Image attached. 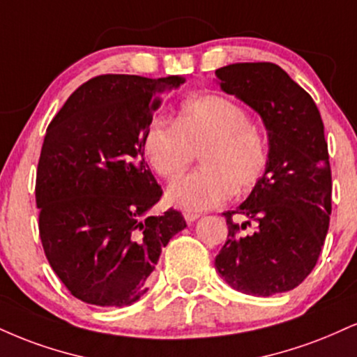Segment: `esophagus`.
I'll return each mask as SVG.
<instances>
[{"instance_id":"esophagus-1","label":"esophagus","mask_w":357,"mask_h":357,"mask_svg":"<svg viewBox=\"0 0 357 357\" xmlns=\"http://www.w3.org/2000/svg\"><path fill=\"white\" fill-rule=\"evenodd\" d=\"M183 216H184V220H186L188 222H191V221H196L197 218L201 216V214L199 213H192V211H184Z\"/></svg>"}]
</instances>
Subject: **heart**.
I'll list each match as a JSON object with an SVG mask.
<instances>
[{"instance_id": "b5f03b06", "label": "heart", "mask_w": 357, "mask_h": 357, "mask_svg": "<svg viewBox=\"0 0 357 357\" xmlns=\"http://www.w3.org/2000/svg\"><path fill=\"white\" fill-rule=\"evenodd\" d=\"M144 154L162 179L181 176L196 154L201 167L167 190V199L186 211H206L251 191L269 165L268 137L248 109L221 94L184 101L174 123L156 119L144 135Z\"/></svg>"}]
</instances>
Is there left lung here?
<instances>
[{
  "instance_id": "left-lung-1",
  "label": "left lung",
  "mask_w": 357,
  "mask_h": 357,
  "mask_svg": "<svg viewBox=\"0 0 357 357\" xmlns=\"http://www.w3.org/2000/svg\"><path fill=\"white\" fill-rule=\"evenodd\" d=\"M222 91L263 118L269 136L268 169L248 199L226 211L227 238L216 256L218 273L252 296L286 293L314 269L331 216L328 141L314 100L274 63H236L216 70ZM236 213L258 225L252 235Z\"/></svg>"
}]
</instances>
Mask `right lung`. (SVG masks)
Returning a JSON list of instances; mask_svg holds the SVG:
<instances>
[{"mask_svg":"<svg viewBox=\"0 0 357 357\" xmlns=\"http://www.w3.org/2000/svg\"><path fill=\"white\" fill-rule=\"evenodd\" d=\"M183 76L101 75L68 98L46 130L36 171L40 238L66 289L94 306H130L148 291L161 249L186 227L144 161V135Z\"/></svg>","mask_w":357,"mask_h":357,"instance_id":"1","label":"right lung"}]
</instances>
